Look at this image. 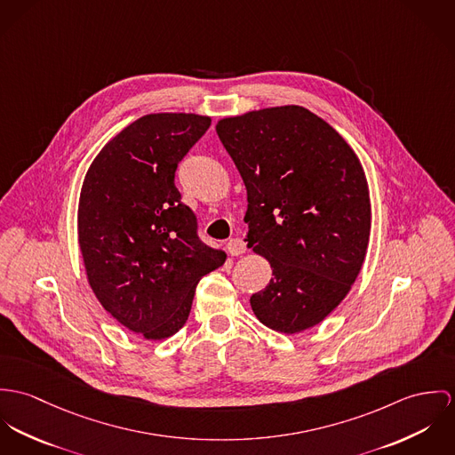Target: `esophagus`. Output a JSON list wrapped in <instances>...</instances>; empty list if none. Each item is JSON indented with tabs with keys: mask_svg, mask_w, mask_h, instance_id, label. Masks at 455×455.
<instances>
[{
	"mask_svg": "<svg viewBox=\"0 0 455 455\" xmlns=\"http://www.w3.org/2000/svg\"><path fill=\"white\" fill-rule=\"evenodd\" d=\"M227 250H228L232 256H239V254L246 252V243L243 239H239V237H234V239H230L227 243Z\"/></svg>",
	"mask_w": 455,
	"mask_h": 455,
	"instance_id": "1",
	"label": "esophagus"
}]
</instances>
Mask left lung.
Segmentation results:
<instances>
[{
	"label": "left lung",
	"instance_id": "8db88e82",
	"mask_svg": "<svg viewBox=\"0 0 455 455\" xmlns=\"http://www.w3.org/2000/svg\"><path fill=\"white\" fill-rule=\"evenodd\" d=\"M216 132L248 190V248L272 279L254 315L281 333L321 323L353 286L370 239L371 207L353 148L302 106L223 118Z\"/></svg>",
	"mask_w": 455,
	"mask_h": 455
}]
</instances>
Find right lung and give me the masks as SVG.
Listing matches in <instances>:
<instances>
[{"instance_id": "add662e5", "label": "right lung", "mask_w": 455, "mask_h": 455, "mask_svg": "<svg viewBox=\"0 0 455 455\" xmlns=\"http://www.w3.org/2000/svg\"><path fill=\"white\" fill-rule=\"evenodd\" d=\"M209 125L194 113L145 115L102 148L82 187L78 243L89 284L120 324L148 340L183 328L199 281L225 261L201 241L174 185L178 164Z\"/></svg>"}]
</instances>
